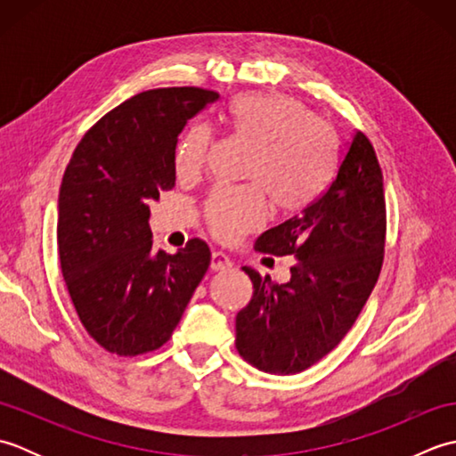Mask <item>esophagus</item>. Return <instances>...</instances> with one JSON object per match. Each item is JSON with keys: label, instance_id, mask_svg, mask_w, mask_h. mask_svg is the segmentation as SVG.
<instances>
[{"label": "esophagus", "instance_id": "34e87169", "mask_svg": "<svg viewBox=\"0 0 456 456\" xmlns=\"http://www.w3.org/2000/svg\"><path fill=\"white\" fill-rule=\"evenodd\" d=\"M211 270H229L231 266H233V263H231V258L225 255V253H221V250H213L211 253Z\"/></svg>", "mask_w": 456, "mask_h": 456}]
</instances>
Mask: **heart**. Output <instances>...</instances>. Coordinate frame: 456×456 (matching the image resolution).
Here are the masks:
<instances>
[{
  "label": "heart",
  "mask_w": 456,
  "mask_h": 456,
  "mask_svg": "<svg viewBox=\"0 0 456 456\" xmlns=\"http://www.w3.org/2000/svg\"><path fill=\"white\" fill-rule=\"evenodd\" d=\"M237 134L255 142L245 176L248 186H219L206 203L213 235L235 240L266 221V198L282 211H299L322 196L337 168V139L304 103L282 94H245L227 108ZM211 142L208 125L193 123L174 147L178 176L203 168Z\"/></svg>",
  "instance_id": "heart-1"
}]
</instances>
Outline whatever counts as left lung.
Segmentation results:
<instances>
[{
	"instance_id": "1",
	"label": "left lung",
	"mask_w": 456,
	"mask_h": 456,
	"mask_svg": "<svg viewBox=\"0 0 456 456\" xmlns=\"http://www.w3.org/2000/svg\"><path fill=\"white\" fill-rule=\"evenodd\" d=\"M384 235L382 170L356 133L323 196L256 239L260 253L289 255L296 265L286 284L243 266L255 292L237 314L239 354L258 370L296 374L333 351L380 274Z\"/></svg>"
}]
</instances>
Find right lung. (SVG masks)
<instances>
[{
	"label": "right lung",
	"instance_id": "1",
	"mask_svg": "<svg viewBox=\"0 0 456 456\" xmlns=\"http://www.w3.org/2000/svg\"><path fill=\"white\" fill-rule=\"evenodd\" d=\"M217 92L137 94L84 134L58 193L56 243L82 325L105 351L134 356L168 341L208 273L201 239L176 255L152 248L151 201L176 183L174 147Z\"/></svg>",
	"mask_w": 456,
	"mask_h": 456
}]
</instances>
